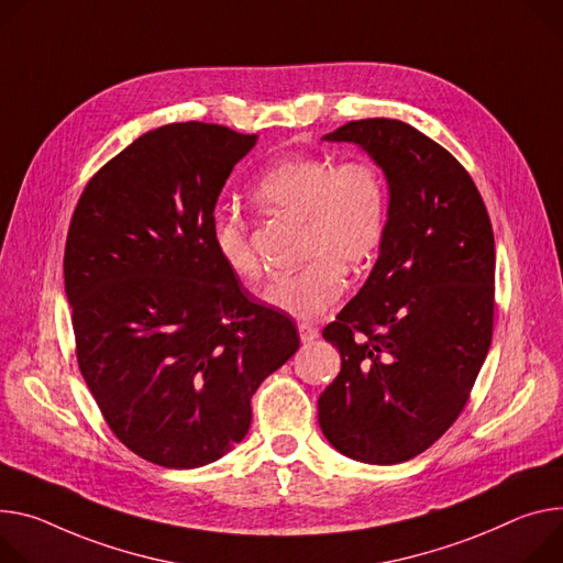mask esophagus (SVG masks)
Masks as SVG:
<instances>
[{
  "label": "esophagus",
  "mask_w": 563,
  "mask_h": 563,
  "mask_svg": "<svg viewBox=\"0 0 563 563\" xmlns=\"http://www.w3.org/2000/svg\"><path fill=\"white\" fill-rule=\"evenodd\" d=\"M298 334L302 343H312L314 339H319V330L310 323H298Z\"/></svg>",
  "instance_id": "34e87169"
}]
</instances>
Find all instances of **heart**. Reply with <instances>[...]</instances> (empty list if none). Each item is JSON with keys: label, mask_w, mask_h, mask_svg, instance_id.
Returning a JSON list of instances; mask_svg holds the SVG:
<instances>
[{"label": "heart", "mask_w": 563, "mask_h": 563, "mask_svg": "<svg viewBox=\"0 0 563 563\" xmlns=\"http://www.w3.org/2000/svg\"><path fill=\"white\" fill-rule=\"evenodd\" d=\"M251 199L269 213L302 224L300 258L308 265L265 289L276 310L314 319L339 300L343 272H360L386 231V190L368 162L334 166L325 157H289L269 166L251 184ZM218 258L240 280H258L261 263L244 224L218 213L211 220Z\"/></svg>", "instance_id": "1"}]
</instances>
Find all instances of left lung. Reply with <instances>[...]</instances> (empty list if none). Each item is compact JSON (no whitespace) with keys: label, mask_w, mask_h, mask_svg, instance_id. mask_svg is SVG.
Instances as JSON below:
<instances>
[{"label":"left lung","mask_w":563,"mask_h":563,"mask_svg":"<svg viewBox=\"0 0 563 563\" xmlns=\"http://www.w3.org/2000/svg\"><path fill=\"white\" fill-rule=\"evenodd\" d=\"M366 150L388 181L379 258L323 330L341 373L319 424L343 455L397 465L427 451L463 411L494 328V233L460 162L413 125L350 121L323 136Z\"/></svg>","instance_id":"1"}]
</instances>
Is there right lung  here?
I'll return each mask as SVG.
<instances>
[{
    "mask_svg": "<svg viewBox=\"0 0 563 563\" xmlns=\"http://www.w3.org/2000/svg\"><path fill=\"white\" fill-rule=\"evenodd\" d=\"M255 141L197 121L150 130L89 179L69 224L80 373L114 435L159 467L231 451L253 393L300 345L211 244L218 197Z\"/></svg>",
    "mask_w": 563,
    "mask_h": 563,
    "instance_id": "add662e5",
    "label": "right lung"
}]
</instances>
